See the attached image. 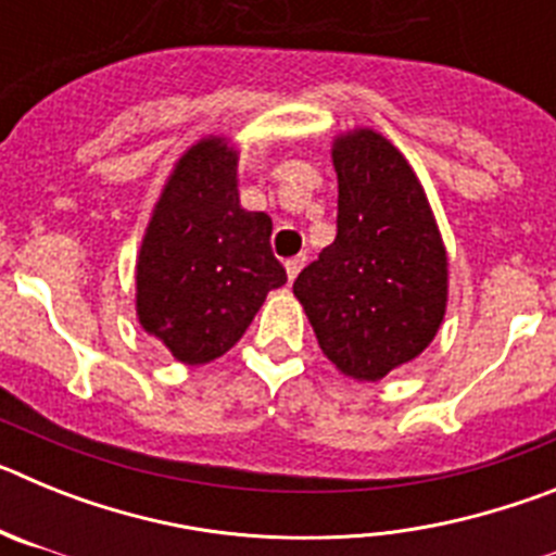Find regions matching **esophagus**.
<instances>
[{
    "instance_id": "1",
    "label": "esophagus",
    "mask_w": 556,
    "mask_h": 556,
    "mask_svg": "<svg viewBox=\"0 0 556 556\" xmlns=\"http://www.w3.org/2000/svg\"><path fill=\"white\" fill-rule=\"evenodd\" d=\"M303 264H306V255H294V258H289V262H287V278H289V281H294V278H298V273L303 269Z\"/></svg>"
}]
</instances>
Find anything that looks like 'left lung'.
I'll list each match as a JSON object with an SVG mask.
<instances>
[{
	"instance_id": "8db88e82",
	"label": "left lung",
	"mask_w": 556,
	"mask_h": 556,
	"mask_svg": "<svg viewBox=\"0 0 556 556\" xmlns=\"http://www.w3.org/2000/svg\"><path fill=\"white\" fill-rule=\"evenodd\" d=\"M331 161L337 239L292 292L323 356L365 384L431 345L448 308V253L424 184L384 132H337Z\"/></svg>"
}]
</instances>
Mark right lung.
<instances>
[{"label": "right lung", "instance_id": "obj_1", "mask_svg": "<svg viewBox=\"0 0 556 556\" xmlns=\"http://www.w3.org/2000/svg\"><path fill=\"white\" fill-rule=\"evenodd\" d=\"M273 219L239 203V150L203 136L175 161L136 255V320L180 365H208L242 339L287 269Z\"/></svg>", "mask_w": 556, "mask_h": 556}]
</instances>
